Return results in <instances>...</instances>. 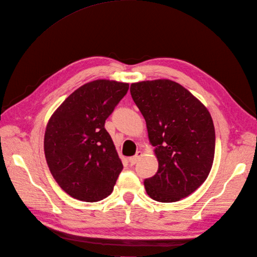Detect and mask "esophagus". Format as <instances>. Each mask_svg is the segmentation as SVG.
I'll list each match as a JSON object with an SVG mask.
<instances>
[{
	"instance_id": "obj_1",
	"label": "esophagus",
	"mask_w": 257,
	"mask_h": 257,
	"mask_svg": "<svg viewBox=\"0 0 257 257\" xmlns=\"http://www.w3.org/2000/svg\"><path fill=\"white\" fill-rule=\"evenodd\" d=\"M141 155H142V151H138V152H137V153L134 155V157L130 158V159H128L130 164H131V165H135L136 163L138 162V159L141 158Z\"/></svg>"
}]
</instances>
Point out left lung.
I'll list each match as a JSON object with an SVG mask.
<instances>
[{"label": "left lung", "mask_w": 257, "mask_h": 257, "mask_svg": "<svg viewBox=\"0 0 257 257\" xmlns=\"http://www.w3.org/2000/svg\"><path fill=\"white\" fill-rule=\"evenodd\" d=\"M131 95L146 120L159 169L144 184L152 199L174 203L205 182L212 167L215 132L205 105L169 79L131 84Z\"/></svg>", "instance_id": "1"}]
</instances>
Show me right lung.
Returning <instances> with one entry per match:
<instances>
[{
	"instance_id": "add662e5",
	"label": "right lung",
	"mask_w": 257,
	"mask_h": 257,
	"mask_svg": "<svg viewBox=\"0 0 257 257\" xmlns=\"http://www.w3.org/2000/svg\"><path fill=\"white\" fill-rule=\"evenodd\" d=\"M128 83L98 79L74 91L48 121L44 151L54 180L69 196L95 203L113 191L122 162L105 121Z\"/></svg>"
}]
</instances>
